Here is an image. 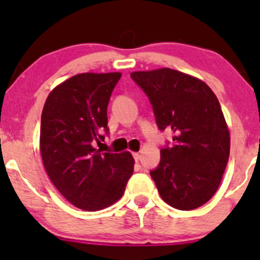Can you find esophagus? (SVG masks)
<instances>
[{"instance_id": "34e87169", "label": "esophagus", "mask_w": 260, "mask_h": 260, "mask_svg": "<svg viewBox=\"0 0 260 260\" xmlns=\"http://www.w3.org/2000/svg\"><path fill=\"white\" fill-rule=\"evenodd\" d=\"M133 157H134V160H136V161H139L140 154L139 153H133Z\"/></svg>"}]
</instances>
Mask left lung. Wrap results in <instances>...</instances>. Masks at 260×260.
<instances>
[{
    "label": "left lung",
    "mask_w": 260,
    "mask_h": 260,
    "mask_svg": "<svg viewBox=\"0 0 260 260\" xmlns=\"http://www.w3.org/2000/svg\"><path fill=\"white\" fill-rule=\"evenodd\" d=\"M131 77L148 95L157 127L175 134L150 171L161 198L178 210L202 207L215 194L230 156L229 127L216 95L202 79L171 68Z\"/></svg>",
    "instance_id": "obj_1"
}]
</instances>
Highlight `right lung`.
<instances>
[{"mask_svg": "<svg viewBox=\"0 0 260 260\" xmlns=\"http://www.w3.org/2000/svg\"><path fill=\"white\" fill-rule=\"evenodd\" d=\"M120 72L80 73L47 96L41 113L40 153L46 174L74 207L105 209L123 196L133 174L129 151L103 153L94 143L107 132V105Z\"/></svg>", "mask_w": 260, "mask_h": 260, "instance_id": "obj_1", "label": "right lung"}]
</instances>
